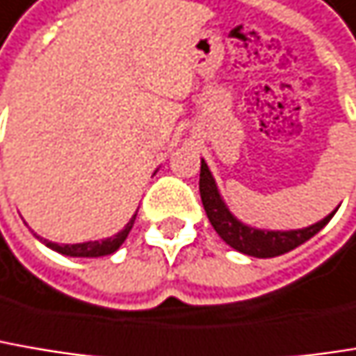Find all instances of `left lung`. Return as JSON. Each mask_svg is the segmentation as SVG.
Masks as SVG:
<instances>
[{
  "mask_svg": "<svg viewBox=\"0 0 356 356\" xmlns=\"http://www.w3.org/2000/svg\"><path fill=\"white\" fill-rule=\"evenodd\" d=\"M200 193H202V204L204 210L210 218V224L213 230L220 234V238L226 244H230L234 250L244 252L248 257H259V259H269V257H279L285 254L289 250H293L296 246L304 244L309 241L314 234H318L328 222L330 218L337 213H328L324 220L302 228V230H287V232H275V230H259V228H250L243 222H238L230 210L226 208V204L222 202L216 181L211 177L210 169L206 165V161H202V171H200Z\"/></svg>",
  "mask_w": 356,
  "mask_h": 356,
  "instance_id": "left-lung-1",
  "label": "left lung"
}]
</instances>
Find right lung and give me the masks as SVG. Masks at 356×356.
Here are the masks:
<instances>
[{
  "instance_id": "right-lung-1",
  "label": "right lung",
  "mask_w": 356,
  "mask_h": 356,
  "mask_svg": "<svg viewBox=\"0 0 356 356\" xmlns=\"http://www.w3.org/2000/svg\"><path fill=\"white\" fill-rule=\"evenodd\" d=\"M134 220H136V216H132V220L126 224V228L122 230V232H118L115 236L112 238H106V241H93V243H81V244H56V243H50V241H44V244L52 248V250H56V252H60V254H67V257H106V254H112L115 252L118 248H120V244L126 241V236H128V232L132 230V226H134Z\"/></svg>"
}]
</instances>
